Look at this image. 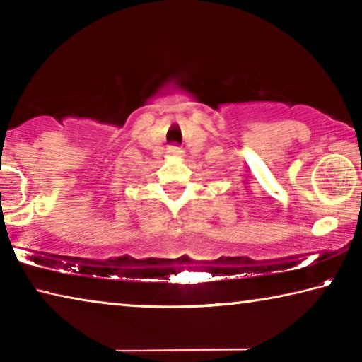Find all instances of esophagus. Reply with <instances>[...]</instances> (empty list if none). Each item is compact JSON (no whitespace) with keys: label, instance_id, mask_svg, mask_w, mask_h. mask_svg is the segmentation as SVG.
Wrapping results in <instances>:
<instances>
[{"label":"esophagus","instance_id":"esophagus-1","mask_svg":"<svg viewBox=\"0 0 362 362\" xmlns=\"http://www.w3.org/2000/svg\"><path fill=\"white\" fill-rule=\"evenodd\" d=\"M168 153H170V155H175V156H180L183 150L180 148V146H175V145H170L168 148Z\"/></svg>","mask_w":362,"mask_h":362}]
</instances>
